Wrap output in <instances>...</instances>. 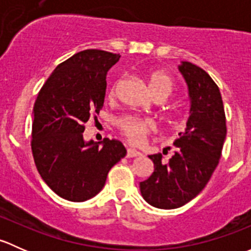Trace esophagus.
Returning <instances> with one entry per match:
<instances>
[{
  "label": "esophagus",
  "mask_w": 251,
  "mask_h": 251,
  "mask_svg": "<svg viewBox=\"0 0 251 251\" xmlns=\"http://www.w3.org/2000/svg\"><path fill=\"white\" fill-rule=\"evenodd\" d=\"M141 155H142L141 151H136V149H133V148H128L127 154H126V156H127V158H136V156H141Z\"/></svg>",
  "instance_id": "1"
}]
</instances>
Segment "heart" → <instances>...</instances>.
Here are the masks:
<instances>
[{"instance_id":"b5f03b06","label":"heart","mask_w":251,"mask_h":251,"mask_svg":"<svg viewBox=\"0 0 251 251\" xmlns=\"http://www.w3.org/2000/svg\"><path fill=\"white\" fill-rule=\"evenodd\" d=\"M149 86H151L153 95L164 92L169 97L171 90H173L171 78L164 73H154L151 76V80H149ZM114 93H115V86H113L110 90V95L113 96ZM116 125L120 128L121 132L128 138V141H131L132 143H140L144 140V136L154 128L153 123L151 120L132 115L120 118L116 121Z\"/></svg>"}]
</instances>
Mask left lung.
Instances as JSON below:
<instances>
[{
	"label": "left lung",
	"mask_w": 251,
	"mask_h": 251,
	"mask_svg": "<svg viewBox=\"0 0 251 251\" xmlns=\"http://www.w3.org/2000/svg\"><path fill=\"white\" fill-rule=\"evenodd\" d=\"M178 72L187 86L189 116L174 142L176 151L168 163L160 154L148 155L154 173L141 182L144 201L158 209H176L196 198L209 182L226 140V118L219 87L201 68L181 62Z\"/></svg>",
	"instance_id": "left-lung-1"
}]
</instances>
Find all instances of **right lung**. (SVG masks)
<instances>
[{"instance_id":"right-lung-1","label":"right lung","mask_w":251,"mask_h":251,"mask_svg":"<svg viewBox=\"0 0 251 251\" xmlns=\"http://www.w3.org/2000/svg\"><path fill=\"white\" fill-rule=\"evenodd\" d=\"M120 55L78 52L58 65L32 109L31 148L39 174L55 194L70 201L97 196L108 173L126 155L123 143L85 141L83 124L104 103L107 74Z\"/></svg>"}]
</instances>
